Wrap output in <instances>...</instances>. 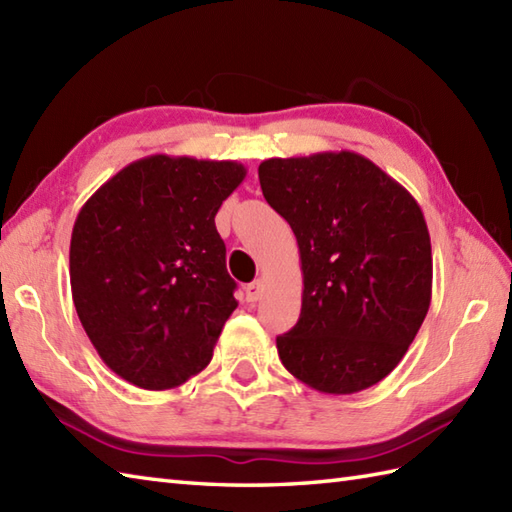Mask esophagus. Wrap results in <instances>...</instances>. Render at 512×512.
I'll return each mask as SVG.
<instances>
[{"label": "esophagus", "mask_w": 512, "mask_h": 512, "mask_svg": "<svg viewBox=\"0 0 512 512\" xmlns=\"http://www.w3.org/2000/svg\"><path fill=\"white\" fill-rule=\"evenodd\" d=\"M244 290H246V299L248 301H259V299H262L264 284H262V281H253V284H248Z\"/></svg>", "instance_id": "34e87169"}]
</instances>
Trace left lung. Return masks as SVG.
I'll use <instances>...</instances> for the list:
<instances>
[{"label":"left lung","instance_id":"left-lung-1","mask_svg":"<svg viewBox=\"0 0 512 512\" xmlns=\"http://www.w3.org/2000/svg\"><path fill=\"white\" fill-rule=\"evenodd\" d=\"M259 184L297 237L303 273L301 317L277 336L281 363L321 394L380 383L431 303V239L418 202L347 149L268 158Z\"/></svg>","mask_w":512,"mask_h":512}]
</instances>
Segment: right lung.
I'll list each match as a JSON object with an SVG mask.
<instances>
[{"label": "right lung", "mask_w": 512, "mask_h": 512, "mask_svg": "<svg viewBox=\"0 0 512 512\" xmlns=\"http://www.w3.org/2000/svg\"><path fill=\"white\" fill-rule=\"evenodd\" d=\"M244 178L235 160L154 154L81 206L72 301L94 350L127 383L173 389L211 363L237 308L215 215Z\"/></svg>", "instance_id": "add662e5"}]
</instances>
